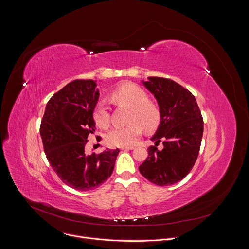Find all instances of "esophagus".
Instances as JSON below:
<instances>
[{"instance_id":"esophagus-1","label":"esophagus","mask_w":249,"mask_h":249,"mask_svg":"<svg viewBox=\"0 0 249 249\" xmlns=\"http://www.w3.org/2000/svg\"><path fill=\"white\" fill-rule=\"evenodd\" d=\"M122 151H128V150H133L134 147H121L120 148Z\"/></svg>"}]
</instances>
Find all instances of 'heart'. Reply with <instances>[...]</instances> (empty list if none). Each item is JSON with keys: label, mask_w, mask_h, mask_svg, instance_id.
Here are the masks:
<instances>
[{"label": "heart", "mask_w": 249, "mask_h": 249, "mask_svg": "<svg viewBox=\"0 0 249 249\" xmlns=\"http://www.w3.org/2000/svg\"><path fill=\"white\" fill-rule=\"evenodd\" d=\"M111 98L119 104L131 107L130 124L124 127H114L105 136L106 144L110 147H131L140 138L143 129L153 132L161 122L160 106L149 100L148 93L135 84H123L111 92ZM93 118L101 128L110 125V110L107 103L100 100L95 105Z\"/></svg>", "instance_id": "obj_1"}]
</instances>
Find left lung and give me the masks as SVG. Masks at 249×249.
Masks as SVG:
<instances>
[{
  "label": "left lung",
  "instance_id": "left-lung-1",
  "mask_svg": "<svg viewBox=\"0 0 249 249\" xmlns=\"http://www.w3.org/2000/svg\"><path fill=\"white\" fill-rule=\"evenodd\" d=\"M146 88L155 95L161 110V122L154 137L155 146L139 166L150 182L167 186L182 180L193 168L201 147L204 121L195 96L172 80L151 77ZM161 141L162 150L157 146Z\"/></svg>",
  "mask_w": 249,
  "mask_h": 249
}]
</instances>
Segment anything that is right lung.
<instances>
[{"mask_svg": "<svg viewBox=\"0 0 249 249\" xmlns=\"http://www.w3.org/2000/svg\"><path fill=\"white\" fill-rule=\"evenodd\" d=\"M92 80H75L47 102L40 124L46 158L59 178L71 188H97L112 174L119 149L87 155L88 137L93 133V110L99 92Z\"/></svg>", "mask_w": 249, "mask_h": 249, "instance_id": "add662e5", "label": "right lung"}]
</instances>
